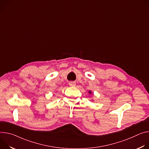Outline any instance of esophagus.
I'll return each instance as SVG.
<instances>
[{
	"label": "esophagus",
	"instance_id": "esophagus-1",
	"mask_svg": "<svg viewBox=\"0 0 149 149\" xmlns=\"http://www.w3.org/2000/svg\"><path fill=\"white\" fill-rule=\"evenodd\" d=\"M69 86H70L72 87H74L76 86V83L74 81H70V82H69Z\"/></svg>",
	"mask_w": 149,
	"mask_h": 149
}]
</instances>
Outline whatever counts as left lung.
Here are the masks:
<instances>
[{
    "label": "left lung",
    "instance_id": "8db88e82",
    "mask_svg": "<svg viewBox=\"0 0 149 149\" xmlns=\"http://www.w3.org/2000/svg\"><path fill=\"white\" fill-rule=\"evenodd\" d=\"M89 93H92V92H91V91H89Z\"/></svg>",
    "mask_w": 149,
    "mask_h": 149
}]
</instances>
